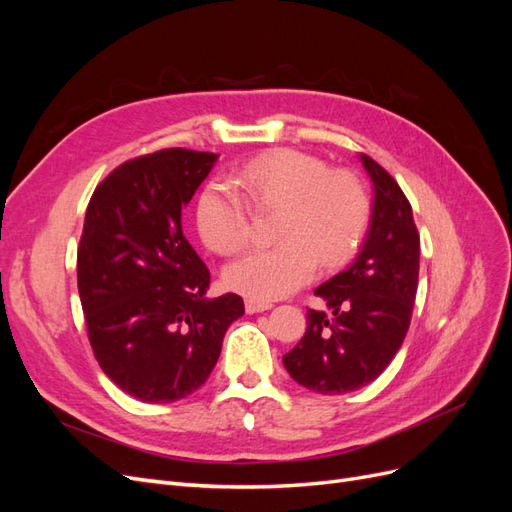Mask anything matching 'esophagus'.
I'll return each mask as SVG.
<instances>
[{
    "label": "esophagus",
    "instance_id": "obj_1",
    "mask_svg": "<svg viewBox=\"0 0 512 512\" xmlns=\"http://www.w3.org/2000/svg\"><path fill=\"white\" fill-rule=\"evenodd\" d=\"M273 305L271 303H265V301H254V299H247L245 301V312L247 314H260V312H267V309H271Z\"/></svg>",
    "mask_w": 512,
    "mask_h": 512
}]
</instances>
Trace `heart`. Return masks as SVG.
<instances>
[{
    "label": "heart",
    "instance_id": "obj_1",
    "mask_svg": "<svg viewBox=\"0 0 512 512\" xmlns=\"http://www.w3.org/2000/svg\"><path fill=\"white\" fill-rule=\"evenodd\" d=\"M277 213L271 250L232 262L224 280L254 301L282 299L324 269L344 265L359 243L367 200L359 181L303 151H271L245 164L235 188L209 183L196 203V228L209 250L235 256L254 235V215Z\"/></svg>",
    "mask_w": 512,
    "mask_h": 512
}]
</instances>
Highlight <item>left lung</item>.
Returning <instances> with one entry per match:
<instances>
[{"label":"left lung","instance_id":"1","mask_svg":"<svg viewBox=\"0 0 512 512\" xmlns=\"http://www.w3.org/2000/svg\"><path fill=\"white\" fill-rule=\"evenodd\" d=\"M374 183L371 222L352 265L314 294L327 309H307V331L284 354L294 382L320 395H342L374 382L404 344L418 286L421 239L397 181L361 153Z\"/></svg>","mask_w":512,"mask_h":512}]
</instances>
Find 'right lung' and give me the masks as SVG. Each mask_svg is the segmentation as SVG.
<instances>
[{"instance_id": "right-lung-1", "label": "right lung", "mask_w": 512, "mask_h": 512, "mask_svg": "<svg viewBox=\"0 0 512 512\" xmlns=\"http://www.w3.org/2000/svg\"><path fill=\"white\" fill-rule=\"evenodd\" d=\"M218 153L164 149L115 168L94 192L79 245V294L104 374L147 404L192 395L245 314L235 292L207 299L209 269L181 230V209Z\"/></svg>"}]
</instances>
